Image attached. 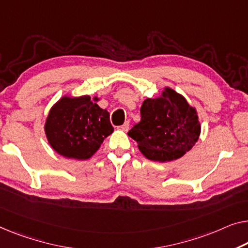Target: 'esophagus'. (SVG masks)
<instances>
[{
  "mask_svg": "<svg viewBox=\"0 0 248 248\" xmlns=\"http://www.w3.org/2000/svg\"><path fill=\"white\" fill-rule=\"evenodd\" d=\"M129 124H130V123H129V121H125V123L121 125V130H124V131H128L129 130Z\"/></svg>",
  "mask_w": 248,
  "mask_h": 248,
  "instance_id": "esophagus-1",
  "label": "esophagus"
}]
</instances>
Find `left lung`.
Listing matches in <instances>:
<instances>
[{
    "label": "left lung",
    "instance_id": "1",
    "mask_svg": "<svg viewBox=\"0 0 248 248\" xmlns=\"http://www.w3.org/2000/svg\"><path fill=\"white\" fill-rule=\"evenodd\" d=\"M141 120L128 136L136 140L148 159L171 161L183 157L197 142L201 123L184 95L166 87L159 97L142 102Z\"/></svg>",
    "mask_w": 248,
    "mask_h": 248
}]
</instances>
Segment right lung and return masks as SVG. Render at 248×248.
I'll return each instance as SVG.
<instances>
[{
	"instance_id": "right-lung-1",
	"label": "right lung",
	"mask_w": 248,
	"mask_h": 248,
	"mask_svg": "<svg viewBox=\"0 0 248 248\" xmlns=\"http://www.w3.org/2000/svg\"><path fill=\"white\" fill-rule=\"evenodd\" d=\"M89 95H64L47 114L44 131L50 146L59 155L86 160L97 153L107 137L113 132L109 112Z\"/></svg>"
}]
</instances>
